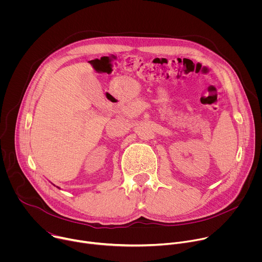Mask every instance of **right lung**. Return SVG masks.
Masks as SVG:
<instances>
[{"label": "right lung", "instance_id": "obj_1", "mask_svg": "<svg viewBox=\"0 0 262 262\" xmlns=\"http://www.w3.org/2000/svg\"><path fill=\"white\" fill-rule=\"evenodd\" d=\"M52 184H53V183H52ZM54 185H55V184H54ZM55 186H56V185H55ZM57 188H58V189H60V188H59V186H57Z\"/></svg>", "mask_w": 262, "mask_h": 262}]
</instances>
